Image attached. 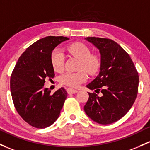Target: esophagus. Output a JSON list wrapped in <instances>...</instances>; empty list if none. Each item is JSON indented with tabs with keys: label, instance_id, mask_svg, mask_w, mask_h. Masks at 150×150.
Masks as SVG:
<instances>
[{
	"label": "esophagus",
	"instance_id": "esophagus-1",
	"mask_svg": "<svg viewBox=\"0 0 150 150\" xmlns=\"http://www.w3.org/2000/svg\"><path fill=\"white\" fill-rule=\"evenodd\" d=\"M67 93H68L69 94L76 93H78V90H76V89H73V88H67Z\"/></svg>",
	"mask_w": 150,
	"mask_h": 150
}]
</instances>
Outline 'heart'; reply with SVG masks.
Instances as JSON below:
<instances>
[{
	"instance_id": "heart-1",
	"label": "heart",
	"mask_w": 150,
	"mask_h": 150,
	"mask_svg": "<svg viewBox=\"0 0 150 150\" xmlns=\"http://www.w3.org/2000/svg\"><path fill=\"white\" fill-rule=\"evenodd\" d=\"M69 52L80 60V70H84L90 74H93L100 67V59L96 55L91 54L89 48L82 43H75L68 47ZM64 54L59 49H55L51 54V62L56 72L62 70L64 66ZM87 80V75L84 71L77 72H67L60 78L62 84L70 87H78Z\"/></svg>"
}]
</instances>
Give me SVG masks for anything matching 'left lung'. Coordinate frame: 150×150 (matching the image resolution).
Segmentation results:
<instances>
[{"label": "left lung", "instance_id": "obj_1", "mask_svg": "<svg viewBox=\"0 0 150 150\" xmlns=\"http://www.w3.org/2000/svg\"><path fill=\"white\" fill-rule=\"evenodd\" d=\"M99 50L100 71L86 87L101 93H88L84 111L90 119L100 124H110L129 111L138 93V72L128 53L109 39L86 37Z\"/></svg>", "mask_w": 150, "mask_h": 150}]
</instances>
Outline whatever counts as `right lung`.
Instances as JSON below:
<instances>
[{"mask_svg":"<svg viewBox=\"0 0 150 150\" xmlns=\"http://www.w3.org/2000/svg\"><path fill=\"white\" fill-rule=\"evenodd\" d=\"M64 37H46L25 50L11 77V92L14 106L22 119L32 127L44 129L59 117L67 96L64 88L51 94L43 87L46 78H53L51 54L57 46L68 40Z\"/></svg>","mask_w":150,"mask_h":150,"instance_id":"1","label":"right lung"}]
</instances>
